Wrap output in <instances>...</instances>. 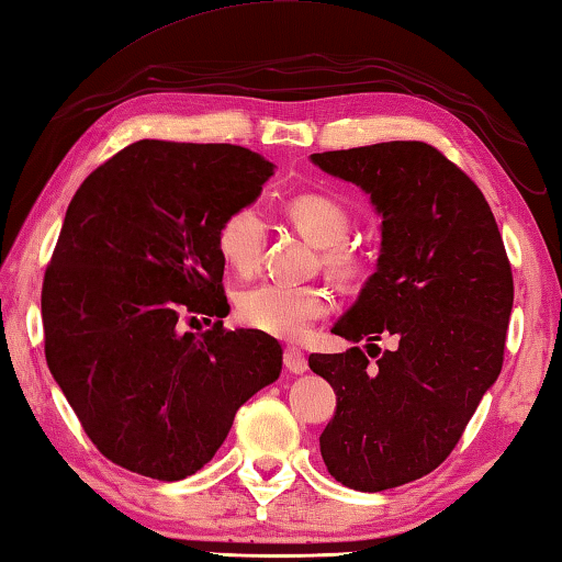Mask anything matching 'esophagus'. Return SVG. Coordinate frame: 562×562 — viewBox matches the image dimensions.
Wrapping results in <instances>:
<instances>
[{
  "label": "esophagus",
  "mask_w": 562,
  "mask_h": 562,
  "mask_svg": "<svg viewBox=\"0 0 562 562\" xmlns=\"http://www.w3.org/2000/svg\"><path fill=\"white\" fill-rule=\"evenodd\" d=\"M283 366H286L289 372H296V375H303V372L308 370V360L303 356L301 348H293L289 346L283 350Z\"/></svg>",
  "instance_id": "esophagus-1"
}]
</instances>
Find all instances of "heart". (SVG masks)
I'll list each match as a JSON object with an SVG mask.
<instances>
[{"label":"heart","instance_id":"1","mask_svg":"<svg viewBox=\"0 0 562 562\" xmlns=\"http://www.w3.org/2000/svg\"><path fill=\"white\" fill-rule=\"evenodd\" d=\"M291 224L311 244L323 246V263L340 276L352 279L362 269L356 249L346 244L350 232V214L338 200L328 194L306 192L293 196L286 204ZM266 241V224L254 206H236L222 220L216 229V249L226 266L236 273H254L261 261ZM333 296L326 286H293V283L266 281L244 291L236 303V316L254 330L269 333L276 338H301L318 318L328 316Z\"/></svg>","mask_w":562,"mask_h":562}]
</instances>
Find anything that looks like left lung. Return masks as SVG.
Here are the masks:
<instances>
[{
  "label": "left lung",
  "instance_id": "8db88e82",
  "mask_svg": "<svg viewBox=\"0 0 562 562\" xmlns=\"http://www.w3.org/2000/svg\"><path fill=\"white\" fill-rule=\"evenodd\" d=\"M311 160L382 216L378 271L333 326L368 340L378 362L360 348L308 358L336 390L323 461L342 486L375 494L427 476L464 435L504 366L514 276L484 194L437 147L392 140ZM387 335L398 346L380 353Z\"/></svg>",
  "mask_w": 562,
  "mask_h": 562
}]
</instances>
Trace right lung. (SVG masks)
I'll list each match as a JSON object with an SVG mask.
<instances>
[{
  "label": "right lung",
  "mask_w": 562,
  "mask_h": 562,
  "mask_svg": "<svg viewBox=\"0 0 562 562\" xmlns=\"http://www.w3.org/2000/svg\"><path fill=\"white\" fill-rule=\"evenodd\" d=\"M273 175L226 143L140 140L78 187L44 276L48 370L105 459L157 481L192 476L236 409L281 375L261 330L180 333L187 313L224 318L216 229Z\"/></svg>",
  "instance_id": "obj_1"
}]
</instances>
